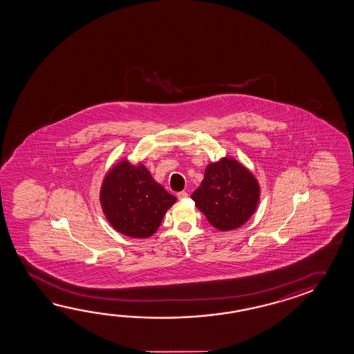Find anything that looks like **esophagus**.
Masks as SVG:
<instances>
[{"label":"esophagus","instance_id":"1","mask_svg":"<svg viewBox=\"0 0 354 354\" xmlns=\"http://www.w3.org/2000/svg\"><path fill=\"white\" fill-rule=\"evenodd\" d=\"M177 197L178 199H185V198H188V193L182 191V192L177 193Z\"/></svg>","mask_w":354,"mask_h":354}]
</instances>
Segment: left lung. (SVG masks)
Returning a JSON list of instances; mask_svg holds the SVG:
<instances>
[{
    "mask_svg": "<svg viewBox=\"0 0 354 354\" xmlns=\"http://www.w3.org/2000/svg\"><path fill=\"white\" fill-rule=\"evenodd\" d=\"M259 185L246 168L232 158L210 163L192 193L198 209L219 230L239 228L258 205Z\"/></svg>",
    "mask_w": 354,
    "mask_h": 354,
    "instance_id": "8db88e82",
    "label": "left lung"
}]
</instances>
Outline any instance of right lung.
Masks as SVG:
<instances>
[{
    "instance_id": "add662e5",
    "label": "right lung",
    "mask_w": 354,
    "mask_h": 354,
    "mask_svg": "<svg viewBox=\"0 0 354 354\" xmlns=\"http://www.w3.org/2000/svg\"><path fill=\"white\" fill-rule=\"evenodd\" d=\"M102 210L118 232L131 238L155 234L176 197L156 183L144 166L122 161L105 177Z\"/></svg>"
}]
</instances>
